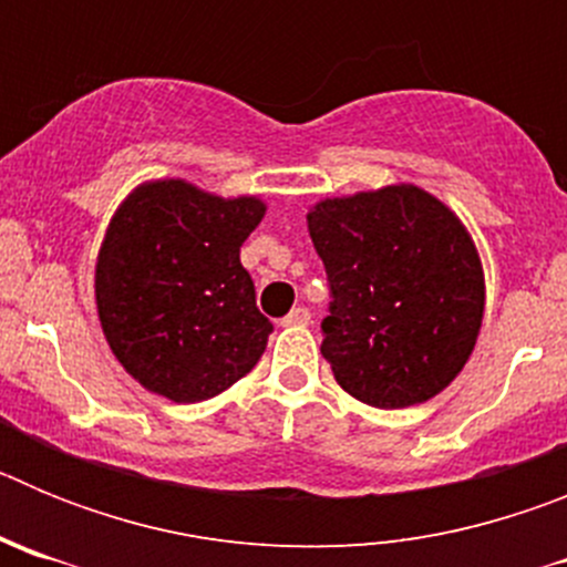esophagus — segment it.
Returning <instances> with one entry per match:
<instances>
[{
  "label": "esophagus",
  "instance_id": "1",
  "mask_svg": "<svg viewBox=\"0 0 567 567\" xmlns=\"http://www.w3.org/2000/svg\"><path fill=\"white\" fill-rule=\"evenodd\" d=\"M309 320H312V312H309L307 307H295L280 323H284V327H309Z\"/></svg>",
  "mask_w": 567,
  "mask_h": 567
}]
</instances>
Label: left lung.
Wrapping results in <instances>:
<instances>
[{"mask_svg": "<svg viewBox=\"0 0 567 567\" xmlns=\"http://www.w3.org/2000/svg\"><path fill=\"white\" fill-rule=\"evenodd\" d=\"M307 227L332 303L320 352L343 392L374 409L440 394L468 363L485 312L474 238L414 184L323 198Z\"/></svg>", "mask_w": 567, "mask_h": 567, "instance_id": "obj_1", "label": "left lung"}]
</instances>
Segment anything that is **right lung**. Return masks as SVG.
<instances>
[{
	"mask_svg": "<svg viewBox=\"0 0 567 567\" xmlns=\"http://www.w3.org/2000/svg\"><path fill=\"white\" fill-rule=\"evenodd\" d=\"M267 204L184 178L144 182L118 204L96 258L102 332L124 372L173 403H202L252 372L272 332L240 247Z\"/></svg>",
	"mask_w": 567,
	"mask_h": 567,
	"instance_id": "add662e5",
	"label": "right lung"
}]
</instances>
